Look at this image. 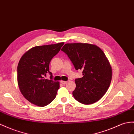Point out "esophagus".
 <instances>
[{
	"instance_id": "34e87169",
	"label": "esophagus",
	"mask_w": 134,
	"mask_h": 134,
	"mask_svg": "<svg viewBox=\"0 0 134 134\" xmlns=\"http://www.w3.org/2000/svg\"><path fill=\"white\" fill-rule=\"evenodd\" d=\"M68 81H61V83H62L63 84L65 85V84H67L68 83Z\"/></svg>"
}]
</instances>
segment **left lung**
<instances>
[{
    "label": "left lung",
    "mask_w": 134,
    "mask_h": 134,
    "mask_svg": "<svg viewBox=\"0 0 134 134\" xmlns=\"http://www.w3.org/2000/svg\"><path fill=\"white\" fill-rule=\"evenodd\" d=\"M66 53L76 70H83V76L75 79L74 98L90 105L98 101L111 83L112 70L105 54L100 47L90 43H66L61 49Z\"/></svg>",
    "instance_id": "left-lung-1"
}]
</instances>
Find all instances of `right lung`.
<instances>
[{"label":"right lung","instance_id":"add662e5","mask_svg":"<svg viewBox=\"0 0 134 134\" xmlns=\"http://www.w3.org/2000/svg\"><path fill=\"white\" fill-rule=\"evenodd\" d=\"M64 42L32 47L23 55L18 66V83L27 100L43 107L52 102L59 88V82L52 80L49 66ZM49 73L51 80L44 78Z\"/></svg>","mask_w":134,"mask_h":134}]
</instances>
